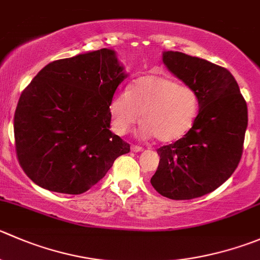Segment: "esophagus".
Masks as SVG:
<instances>
[{"label":"esophagus","instance_id":"obj_1","mask_svg":"<svg viewBox=\"0 0 260 260\" xmlns=\"http://www.w3.org/2000/svg\"><path fill=\"white\" fill-rule=\"evenodd\" d=\"M131 150H132L133 152H141V151H142L143 148L141 147V146H137V145H132V146H131Z\"/></svg>","mask_w":260,"mask_h":260}]
</instances>
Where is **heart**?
I'll return each instance as SVG.
<instances>
[{
	"mask_svg": "<svg viewBox=\"0 0 260 260\" xmlns=\"http://www.w3.org/2000/svg\"><path fill=\"white\" fill-rule=\"evenodd\" d=\"M200 110V98L190 86L162 75H146L132 82L128 91H119L109 104L113 128L127 133L136 123L140 136L173 142L191 128Z\"/></svg>",
	"mask_w": 260,
	"mask_h": 260,
	"instance_id": "b5f03b06",
	"label": "heart"
}]
</instances>
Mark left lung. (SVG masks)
Masks as SVG:
<instances>
[{"instance_id": "obj_1", "label": "left lung", "mask_w": 260, "mask_h": 260, "mask_svg": "<svg viewBox=\"0 0 260 260\" xmlns=\"http://www.w3.org/2000/svg\"><path fill=\"white\" fill-rule=\"evenodd\" d=\"M162 60L200 98V112L183 138L157 148L156 191L176 201L202 197L225 183L240 162L248 107L230 71L181 52L162 53Z\"/></svg>"}]
</instances>
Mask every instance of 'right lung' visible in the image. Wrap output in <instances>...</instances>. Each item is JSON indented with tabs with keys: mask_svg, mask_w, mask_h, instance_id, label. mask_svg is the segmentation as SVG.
<instances>
[{
	"mask_svg": "<svg viewBox=\"0 0 260 260\" xmlns=\"http://www.w3.org/2000/svg\"><path fill=\"white\" fill-rule=\"evenodd\" d=\"M125 77L114 50L103 48L50 62L25 87L15 110V146L37 185L85 193L129 152L109 129L110 100Z\"/></svg>",
	"mask_w": 260,
	"mask_h": 260,
	"instance_id": "add662e5",
	"label": "right lung"
}]
</instances>
